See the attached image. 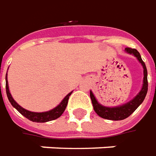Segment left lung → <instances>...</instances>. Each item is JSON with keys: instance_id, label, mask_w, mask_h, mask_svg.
Segmentation results:
<instances>
[{"instance_id": "obj_1", "label": "left lung", "mask_w": 156, "mask_h": 156, "mask_svg": "<svg viewBox=\"0 0 156 156\" xmlns=\"http://www.w3.org/2000/svg\"><path fill=\"white\" fill-rule=\"evenodd\" d=\"M125 51L128 54L133 55L143 66V69H144L143 86H142L141 90L133 99H131L129 102L126 103L124 105L115 106V107H107V106L101 105L100 103L97 100L93 92L90 91V97L92 99L93 109H94L98 115H99L104 119L111 120V121H121V120H124L126 118H127L143 103V101L145 98L147 92H148V78H147L148 73H147L145 64L142 60L140 53L136 49H133V48H129V47H126L125 49Z\"/></svg>"}]
</instances>
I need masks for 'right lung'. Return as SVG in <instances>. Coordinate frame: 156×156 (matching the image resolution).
Returning <instances> with one entry per match:
<instances>
[{
  "label": "right lung",
  "mask_w": 156,
  "mask_h": 156,
  "mask_svg": "<svg viewBox=\"0 0 156 156\" xmlns=\"http://www.w3.org/2000/svg\"><path fill=\"white\" fill-rule=\"evenodd\" d=\"M6 92L7 98H8V100L11 103V105H12L21 115H23V116L26 117L27 119H29L30 121H33V122H47V121L56 120L58 117L61 116L62 114L64 113V111L66 109V107H67L69 98L72 93V92L68 93L64 99L60 102L59 105H57L55 108H53L52 109H50L48 111H45V112H33V111H30V110L23 109L12 97L10 91H9V87H8L7 73L6 75Z\"/></svg>",
  "instance_id": "obj_1"
}]
</instances>
